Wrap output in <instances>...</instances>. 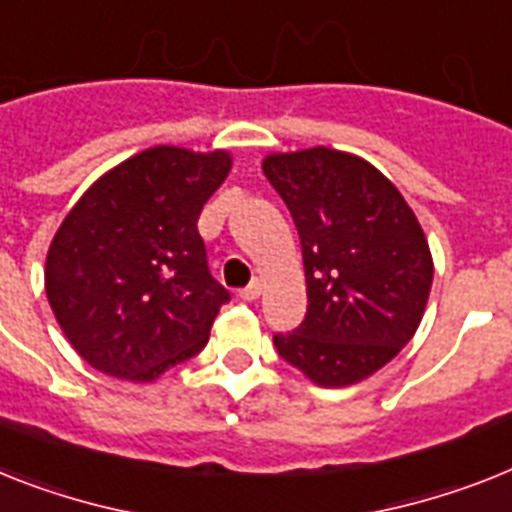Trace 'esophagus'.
<instances>
[{
    "mask_svg": "<svg viewBox=\"0 0 512 512\" xmlns=\"http://www.w3.org/2000/svg\"><path fill=\"white\" fill-rule=\"evenodd\" d=\"M261 290H264V282H261L259 277H256V280H253L251 285L240 290V298H243V301H256V298H259V295H261Z\"/></svg>",
    "mask_w": 512,
    "mask_h": 512,
    "instance_id": "34e87169",
    "label": "esophagus"
}]
</instances>
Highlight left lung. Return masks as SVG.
<instances>
[{"instance_id": "8db88e82", "label": "left lung", "mask_w": 512, "mask_h": 512, "mask_svg": "<svg viewBox=\"0 0 512 512\" xmlns=\"http://www.w3.org/2000/svg\"><path fill=\"white\" fill-rule=\"evenodd\" d=\"M264 175L301 235L308 308L274 348L319 387L371 377L416 335L434 261L400 190L348 151L269 154Z\"/></svg>"}]
</instances>
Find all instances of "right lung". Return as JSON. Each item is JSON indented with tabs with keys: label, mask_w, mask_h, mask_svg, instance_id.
<instances>
[{
	"label": "right lung",
	"mask_w": 512,
	"mask_h": 512,
	"mask_svg": "<svg viewBox=\"0 0 512 512\" xmlns=\"http://www.w3.org/2000/svg\"><path fill=\"white\" fill-rule=\"evenodd\" d=\"M230 167L222 149L154 146L67 211L46 253V298L96 371L154 382L206 345L230 293L211 277L196 222Z\"/></svg>",
	"instance_id": "obj_1"
}]
</instances>
